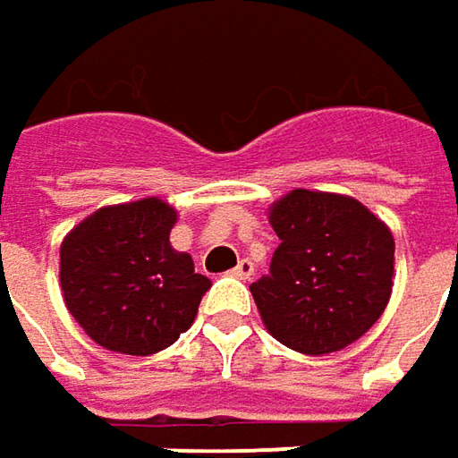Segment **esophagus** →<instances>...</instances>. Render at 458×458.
<instances>
[{"instance_id": "34e87169", "label": "esophagus", "mask_w": 458, "mask_h": 458, "mask_svg": "<svg viewBox=\"0 0 458 458\" xmlns=\"http://www.w3.org/2000/svg\"><path fill=\"white\" fill-rule=\"evenodd\" d=\"M232 275H234V277H239V280H250V277L255 275V265H252L250 259H242L237 267L232 270Z\"/></svg>"}]
</instances>
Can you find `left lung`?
<instances>
[{
  "label": "left lung",
  "mask_w": 458,
  "mask_h": 458,
  "mask_svg": "<svg viewBox=\"0 0 458 458\" xmlns=\"http://www.w3.org/2000/svg\"><path fill=\"white\" fill-rule=\"evenodd\" d=\"M280 244L270 275L250 285L265 328L321 357L364 336L387 306L395 239L352 196L295 188L270 206Z\"/></svg>",
  "instance_id": "obj_1"
}]
</instances>
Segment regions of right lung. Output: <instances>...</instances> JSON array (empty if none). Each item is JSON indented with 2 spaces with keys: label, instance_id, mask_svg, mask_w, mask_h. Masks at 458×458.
Masks as SVG:
<instances>
[{
  "label": "right lung",
  "instance_id": "add662e5",
  "mask_svg": "<svg viewBox=\"0 0 458 458\" xmlns=\"http://www.w3.org/2000/svg\"><path fill=\"white\" fill-rule=\"evenodd\" d=\"M178 211L160 199H140L94 211L61 244L65 308L104 349L148 357L191 328L206 275L173 250Z\"/></svg>",
  "mask_w": 458,
  "mask_h": 458
}]
</instances>
